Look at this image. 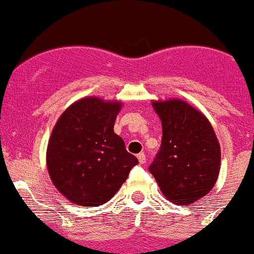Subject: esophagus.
Listing matches in <instances>:
<instances>
[{"instance_id": "obj_1", "label": "esophagus", "mask_w": 254, "mask_h": 254, "mask_svg": "<svg viewBox=\"0 0 254 254\" xmlns=\"http://www.w3.org/2000/svg\"><path fill=\"white\" fill-rule=\"evenodd\" d=\"M137 158H138V162L140 163V164H144L145 163V154L144 153H139V154L137 155Z\"/></svg>"}]
</instances>
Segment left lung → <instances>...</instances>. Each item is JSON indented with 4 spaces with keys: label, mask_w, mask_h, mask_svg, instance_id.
<instances>
[{
    "label": "left lung",
    "mask_w": 254,
    "mask_h": 254,
    "mask_svg": "<svg viewBox=\"0 0 254 254\" xmlns=\"http://www.w3.org/2000/svg\"><path fill=\"white\" fill-rule=\"evenodd\" d=\"M162 121V145L149 172L163 195L177 205L194 204L211 191L221 167V148L204 114L180 99L153 101Z\"/></svg>",
    "instance_id": "left-lung-1"
}]
</instances>
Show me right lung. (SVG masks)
<instances>
[{"label": "right lung", "instance_id": "1", "mask_svg": "<svg viewBox=\"0 0 254 254\" xmlns=\"http://www.w3.org/2000/svg\"><path fill=\"white\" fill-rule=\"evenodd\" d=\"M122 102L80 99L58 119L47 147V168L60 194L80 206L109 201L138 159L114 132Z\"/></svg>", "mask_w": 254, "mask_h": 254}]
</instances>
